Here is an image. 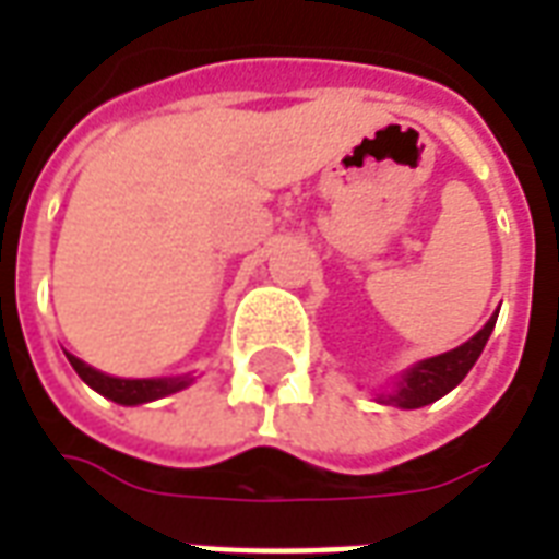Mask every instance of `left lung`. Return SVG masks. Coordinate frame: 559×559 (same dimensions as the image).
<instances>
[{
	"instance_id": "obj_1",
	"label": "left lung",
	"mask_w": 559,
	"mask_h": 559,
	"mask_svg": "<svg viewBox=\"0 0 559 559\" xmlns=\"http://www.w3.org/2000/svg\"><path fill=\"white\" fill-rule=\"evenodd\" d=\"M493 323H497V314L473 338L455 347V350L440 353V356H431V359H421V362L413 365L411 371L401 374L399 386L392 389L389 395H380V401L392 404V407L416 411V407H425V404H433L437 399H443L445 392H452L467 377L469 368L476 365V359L485 350V344L491 338Z\"/></svg>"
}]
</instances>
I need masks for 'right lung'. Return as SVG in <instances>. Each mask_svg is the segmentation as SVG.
I'll list each match as a JSON object with an SVG mask.
<instances>
[{
	"instance_id": "1",
	"label": "right lung",
	"mask_w": 559,
	"mask_h": 559,
	"mask_svg": "<svg viewBox=\"0 0 559 559\" xmlns=\"http://www.w3.org/2000/svg\"><path fill=\"white\" fill-rule=\"evenodd\" d=\"M71 368L78 371L80 380L92 386L104 399L116 401V404H126V407H134V404H146V401L164 399V395H173L191 383V377H160V380H126V377H110L95 371L92 365L80 362L78 356L66 353Z\"/></svg>"
}]
</instances>
